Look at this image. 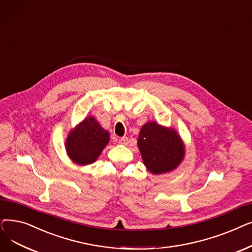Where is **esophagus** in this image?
<instances>
[{
    "mask_svg": "<svg viewBox=\"0 0 252 252\" xmlns=\"http://www.w3.org/2000/svg\"><path fill=\"white\" fill-rule=\"evenodd\" d=\"M119 142L121 143V145H127V142H128V137L127 136H123V137H121L119 139Z\"/></svg>",
    "mask_w": 252,
    "mask_h": 252,
    "instance_id": "1",
    "label": "esophagus"
}]
</instances>
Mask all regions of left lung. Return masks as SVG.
I'll return each mask as SVG.
<instances>
[{
  "label": "left lung",
  "instance_id": "8db88e82",
  "mask_svg": "<svg viewBox=\"0 0 252 252\" xmlns=\"http://www.w3.org/2000/svg\"><path fill=\"white\" fill-rule=\"evenodd\" d=\"M137 145L143 163L154 174L174 169L185 156L183 141L176 131L162 127L156 122L142 126Z\"/></svg>",
  "mask_w": 252,
  "mask_h": 252
}]
</instances>
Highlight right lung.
Here are the masks:
<instances>
[{
	"label": "right lung",
	"instance_id": "add662e5",
	"mask_svg": "<svg viewBox=\"0 0 252 252\" xmlns=\"http://www.w3.org/2000/svg\"><path fill=\"white\" fill-rule=\"evenodd\" d=\"M110 140V134L93 117L86 118L66 139L69 158L80 165L93 163Z\"/></svg>",
	"mask_w": 252,
	"mask_h": 252
}]
</instances>
